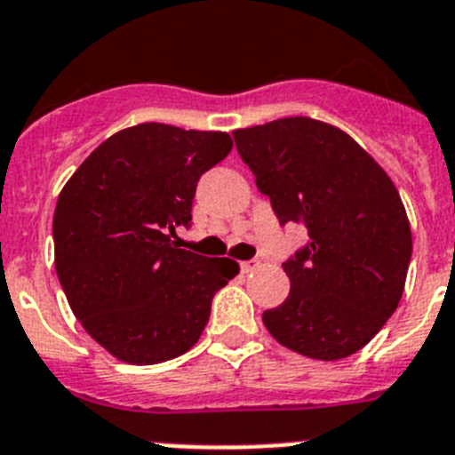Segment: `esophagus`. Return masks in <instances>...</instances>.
Returning <instances> with one entry per match:
<instances>
[{"instance_id":"1","label":"esophagus","mask_w":455,"mask_h":455,"mask_svg":"<svg viewBox=\"0 0 455 455\" xmlns=\"http://www.w3.org/2000/svg\"><path fill=\"white\" fill-rule=\"evenodd\" d=\"M241 273H252L255 268H259V259H248V261H241Z\"/></svg>"}]
</instances>
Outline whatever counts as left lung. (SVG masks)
<instances>
[{"mask_svg":"<svg viewBox=\"0 0 455 455\" xmlns=\"http://www.w3.org/2000/svg\"><path fill=\"white\" fill-rule=\"evenodd\" d=\"M232 135L279 225L309 230L282 264L291 293L264 311L266 329L318 361L358 352L395 314L406 284L412 239L399 191L347 132L309 116Z\"/></svg>","mask_w":455,"mask_h":455,"instance_id":"8db88e82","label":"left lung"}]
</instances>
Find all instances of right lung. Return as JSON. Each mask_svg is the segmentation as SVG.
I'll list each match as a JSON object with an SVG mask.
<instances>
[{
    "instance_id": "obj_1",
    "label": "right lung",
    "mask_w": 455,
    "mask_h": 455,
    "mask_svg": "<svg viewBox=\"0 0 455 455\" xmlns=\"http://www.w3.org/2000/svg\"><path fill=\"white\" fill-rule=\"evenodd\" d=\"M228 132L140 124L103 141L58 196L56 273L85 331L119 361L153 365L196 345L239 264L178 248L200 176Z\"/></svg>"
}]
</instances>
